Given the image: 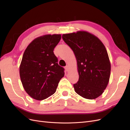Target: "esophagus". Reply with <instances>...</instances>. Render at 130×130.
Instances as JSON below:
<instances>
[{
  "label": "esophagus",
  "mask_w": 130,
  "mask_h": 130,
  "mask_svg": "<svg viewBox=\"0 0 130 130\" xmlns=\"http://www.w3.org/2000/svg\"><path fill=\"white\" fill-rule=\"evenodd\" d=\"M65 69L67 72H68L69 71V67L68 66H66L65 67Z\"/></svg>",
  "instance_id": "34e87169"
}]
</instances>
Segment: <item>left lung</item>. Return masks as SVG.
<instances>
[{
    "instance_id": "1",
    "label": "left lung",
    "mask_w": 130,
    "mask_h": 130,
    "mask_svg": "<svg viewBox=\"0 0 130 130\" xmlns=\"http://www.w3.org/2000/svg\"><path fill=\"white\" fill-rule=\"evenodd\" d=\"M62 38L76 57L79 78L73 86L75 92L86 99L100 96L108 84L111 63L101 41L86 31L63 34Z\"/></svg>"
}]
</instances>
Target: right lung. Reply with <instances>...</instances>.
I'll use <instances>...</instances> for the list:
<instances>
[{
    "label": "right lung",
    "instance_id": "1",
    "mask_svg": "<svg viewBox=\"0 0 130 130\" xmlns=\"http://www.w3.org/2000/svg\"><path fill=\"white\" fill-rule=\"evenodd\" d=\"M61 35H46L31 42L23 54L19 67L21 80L26 92L37 100L55 93L64 69L57 63L54 49Z\"/></svg>",
    "mask_w": 130,
    "mask_h": 130
}]
</instances>
